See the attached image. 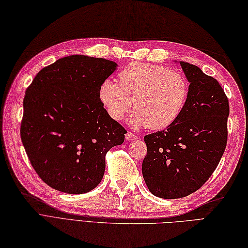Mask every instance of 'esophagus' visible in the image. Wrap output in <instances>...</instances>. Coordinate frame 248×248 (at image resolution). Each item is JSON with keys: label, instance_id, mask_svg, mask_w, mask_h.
<instances>
[{"label": "esophagus", "instance_id": "obj_1", "mask_svg": "<svg viewBox=\"0 0 248 248\" xmlns=\"http://www.w3.org/2000/svg\"><path fill=\"white\" fill-rule=\"evenodd\" d=\"M125 138H126L127 140H137L138 139V137L136 135H133V133L130 132V131H128V132L126 133Z\"/></svg>", "mask_w": 248, "mask_h": 248}]
</instances>
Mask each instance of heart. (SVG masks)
I'll use <instances>...</instances> for the list:
<instances>
[{
    "instance_id": "1",
    "label": "heart",
    "mask_w": 248,
    "mask_h": 248,
    "mask_svg": "<svg viewBox=\"0 0 248 248\" xmlns=\"http://www.w3.org/2000/svg\"><path fill=\"white\" fill-rule=\"evenodd\" d=\"M99 96L115 121H121L133 105L130 124L158 130L175 122L183 112L189 82L180 71L133 62L119 73V82L104 80Z\"/></svg>"
}]
</instances>
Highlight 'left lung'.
Wrapping results in <instances>:
<instances>
[{
	"label": "left lung",
	"instance_id": "obj_1",
	"mask_svg": "<svg viewBox=\"0 0 248 248\" xmlns=\"http://www.w3.org/2000/svg\"><path fill=\"white\" fill-rule=\"evenodd\" d=\"M179 63L190 82L185 108L166 129L144 137L143 177L153 195L165 199L186 197L202 188L227 142L230 104L221 85L198 66Z\"/></svg>",
	"mask_w": 248,
	"mask_h": 248
}]
</instances>
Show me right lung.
<instances>
[{
    "label": "right lung",
    "mask_w": 248,
    "mask_h": 248,
    "mask_svg": "<svg viewBox=\"0 0 248 248\" xmlns=\"http://www.w3.org/2000/svg\"><path fill=\"white\" fill-rule=\"evenodd\" d=\"M104 58L71 55L42 69L26 91L21 139L33 169L51 188L69 194L95 189L105 155L124 142L100 85L117 70Z\"/></svg>",
    "instance_id": "right-lung-1"
}]
</instances>
